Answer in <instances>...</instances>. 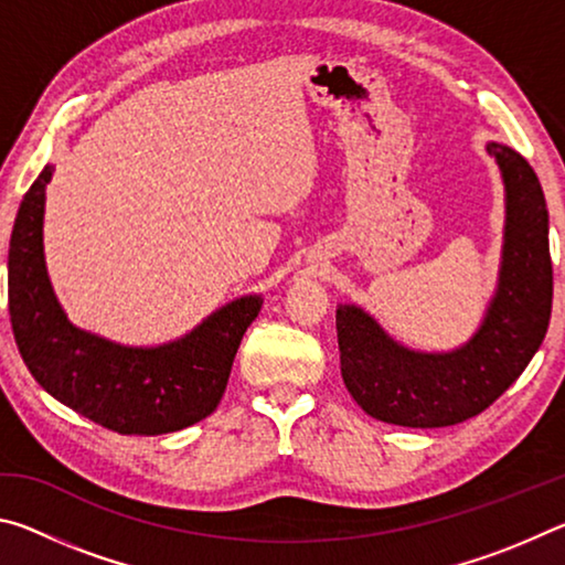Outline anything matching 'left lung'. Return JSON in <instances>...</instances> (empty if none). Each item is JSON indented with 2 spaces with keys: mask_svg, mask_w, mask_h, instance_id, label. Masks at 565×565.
<instances>
[{
  "mask_svg": "<svg viewBox=\"0 0 565 565\" xmlns=\"http://www.w3.org/2000/svg\"><path fill=\"white\" fill-rule=\"evenodd\" d=\"M503 179L499 284L481 327L451 351H418L388 337L356 303H339L341 376L369 416L408 428L461 424L489 408L529 366L548 331L553 266L541 181L511 147L489 141Z\"/></svg>",
  "mask_w": 565,
  "mask_h": 565,
  "instance_id": "8db88e82",
  "label": "left lung"
}]
</instances>
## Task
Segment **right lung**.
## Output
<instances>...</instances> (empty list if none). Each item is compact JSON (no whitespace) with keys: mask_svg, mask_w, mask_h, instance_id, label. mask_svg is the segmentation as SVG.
Masks as SVG:
<instances>
[{"mask_svg":"<svg viewBox=\"0 0 565 565\" xmlns=\"http://www.w3.org/2000/svg\"><path fill=\"white\" fill-rule=\"evenodd\" d=\"M54 167L26 191L9 238V317L19 353L46 394L117 434L181 431L216 411L259 294L218 306L159 347H127L74 327L44 262V202Z\"/></svg>","mask_w":565,"mask_h":565,"instance_id":"add662e5","label":"right lung"}]
</instances>
